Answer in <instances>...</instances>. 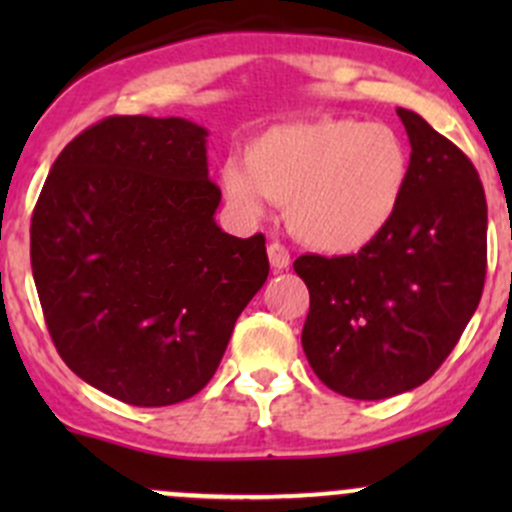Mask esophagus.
Here are the masks:
<instances>
[{
    "label": "esophagus",
    "instance_id": "34e87169",
    "mask_svg": "<svg viewBox=\"0 0 512 512\" xmlns=\"http://www.w3.org/2000/svg\"><path fill=\"white\" fill-rule=\"evenodd\" d=\"M267 257H270V265L275 267V270H287L289 262H292L289 260V252L280 245V242H270V245H267Z\"/></svg>",
    "mask_w": 512,
    "mask_h": 512
}]
</instances>
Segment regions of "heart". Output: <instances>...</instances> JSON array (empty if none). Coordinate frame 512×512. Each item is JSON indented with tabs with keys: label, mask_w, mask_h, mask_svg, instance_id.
<instances>
[{
	"label": "heart",
	"mask_w": 512,
	"mask_h": 512,
	"mask_svg": "<svg viewBox=\"0 0 512 512\" xmlns=\"http://www.w3.org/2000/svg\"><path fill=\"white\" fill-rule=\"evenodd\" d=\"M409 180V148L394 128L334 116L265 128L247 143L245 163L220 168L242 218H260L267 200L285 205L294 235L327 255H354L384 235Z\"/></svg>",
	"instance_id": "heart-1"
}]
</instances>
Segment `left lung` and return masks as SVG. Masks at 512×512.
I'll use <instances>...</instances> for the list:
<instances>
[{"mask_svg":"<svg viewBox=\"0 0 512 512\" xmlns=\"http://www.w3.org/2000/svg\"><path fill=\"white\" fill-rule=\"evenodd\" d=\"M411 180L389 230L356 255H302L309 287L302 347L337 394L379 401L416 389L443 364L485 282L488 205L473 163L409 108Z\"/></svg>","mask_w":512,"mask_h":512,"instance_id":"left-lung-1","label":"left lung"}]
</instances>
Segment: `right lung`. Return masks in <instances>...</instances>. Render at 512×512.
I'll list each match as a JSON object with an SVG mask.
<instances>
[{
	"instance_id": "right-lung-1",
	"label": "right lung",
	"mask_w": 512,
	"mask_h": 512,
	"mask_svg": "<svg viewBox=\"0 0 512 512\" xmlns=\"http://www.w3.org/2000/svg\"><path fill=\"white\" fill-rule=\"evenodd\" d=\"M208 128L111 116L51 165L32 215V272L56 352L131 406H170L218 371L270 275L265 237L215 223Z\"/></svg>"
}]
</instances>
